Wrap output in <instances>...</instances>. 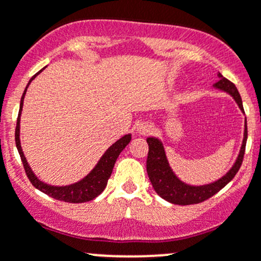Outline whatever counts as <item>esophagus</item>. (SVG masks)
Returning a JSON list of instances; mask_svg holds the SVG:
<instances>
[{
	"label": "esophagus",
	"instance_id": "1",
	"mask_svg": "<svg viewBox=\"0 0 261 261\" xmlns=\"http://www.w3.org/2000/svg\"><path fill=\"white\" fill-rule=\"evenodd\" d=\"M151 131H152V126L150 125V123H146V122L140 123L138 127V133L140 134V135H147V134H150Z\"/></svg>",
	"mask_w": 261,
	"mask_h": 261
}]
</instances>
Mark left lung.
Listing matches in <instances>:
<instances>
[{"label":"left lung","mask_w":261,"mask_h":261,"mask_svg":"<svg viewBox=\"0 0 261 261\" xmlns=\"http://www.w3.org/2000/svg\"><path fill=\"white\" fill-rule=\"evenodd\" d=\"M217 83H215V87L218 89L227 92L236 103L239 105L241 111L244 112L243 101H241L240 93H239L238 88L235 84L218 73ZM247 140V126L245 123V131H244V140L241 150L239 152V156L236 159L235 164L232 165L230 170L220 178L218 180L213 181V183L204 184V186H188V184L183 183L177 178V175L173 173L172 168L169 167V163L167 160V155H165L164 146L160 143V140L155 138H147V145H149V152H147V160H146V172L149 175V179L151 181L152 188L155 189L158 194L165 201L170 202L174 204H180V206H187V204H196L201 203V202L206 201V199L211 198L215 196L218 191L223 188L227 183L232 180L236 173L240 169L241 164H243L244 154H245V146H246Z\"/></svg>","instance_id":"obj_1"}]
</instances>
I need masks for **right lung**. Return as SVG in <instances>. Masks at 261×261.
Listing matches in <instances>:
<instances>
[{
    "label": "right lung",
    "instance_id": "obj_1",
    "mask_svg": "<svg viewBox=\"0 0 261 261\" xmlns=\"http://www.w3.org/2000/svg\"><path fill=\"white\" fill-rule=\"evenodd\" d=\"M39 73H36V74L31 78L30 82L28 83V86H26L25 91H23L22 97H21V102H20V111H18V116H17L16 130H15V141H16V147L18 150V154H20L21 162H22L23 164V169H25V173L26 175H28L29 180L31 181V184H33L35 188H38L39 191H41L43 193L48 194L49 197H53V198L58 199V201L69 202V203H83V202L92 201V199L96 198L97 196H99V194L103 192V189L106 188L107 180H109V178L111 177V173L115 167L116 160H117L120 152L125 149L128 143H130L131 135L128 134V135L122 136L120 140H117L115 144H112V145L106 150V152L102 155V158L99 159V162L97 163L96 167L92 169V172L89 173L87 177H84L82 180L77 181V183L70 184V186L57 187V186H49V184L44 183V181L38 179V177H36V175L34 174L33 170H31L30 165H29L28 162H26V158L25 155H23L22 149H21L20 116H21V111H22L23 97H25L26 89H28L29 84L31 83V81H33Z\"/></svg>",
    "mask_w": 261,
    "mask_h": 261
}]
</instances>
